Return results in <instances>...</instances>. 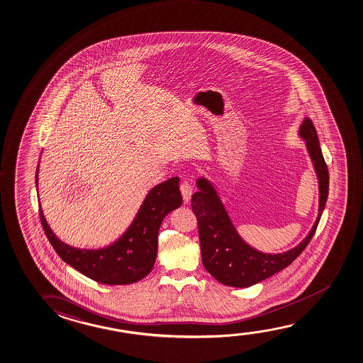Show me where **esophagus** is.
Listing matches in <instances>:
<instances>
[{
    "mask_svg": "<svg viewBox=\"0 0 363 363\" xmlns=\"http://www.w3.org/2000/svg\"><path fill=\"white\" fill-rule=\"evenodd\" d=\"M179 189H181V194H182L184 202L189 203V200H191V196H192V186L189 184V179H184V182L179 186Z\"/></svg>",
    "mask_w": 363,
    "mask_h": 363,
    "instance_id": "1",
    "label": "esophagus"
}]
</instances>
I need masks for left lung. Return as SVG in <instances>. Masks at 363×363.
I'll return each mask as SVG.
<instances>
[{
	"label": "left lung",
	"mask_w": 363,
	"mask_h": 363,
	"mask_svg": "<svg viewBox=\"0 0 363 363\" xmlns=\"http://www.w3.org/2000/svg\"><path fill=\"white\" fill-rule=\"evenodd\" d=\"M318 179V216L298 246L282 253H264L250 246L237 232L213 184L206 177L196 181L199 191L192 196V211L199 222L201 256L208 274L231 287H250L289 266L307 247L315 235L326 206L330 176L313 123L306 117L298 131Z\"/></svg>",
	"instance_id": "8db88e82"
}]
</instances>
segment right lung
<instances>
[{"instance_id": "add662e5", "label": "right lung", "mask_w": 363, "mask_h": 363, "mask_svg": "<svg viewBox=\"0 0 363 363\" xmlns=\"http://www.w3.org/2000/svg\"><path fill=\"white\" fill-rule=\"evenodd\" d=\"M38 176V166L36 171ZM179 179L155 186L142 202L127 231L107 247L84 250L63 243L53 233L40 206L43 231L62 261L86 277L104 284H131L146 277L157 256L158 230L163 218L182 205Z\"/></svg>"}]
</instances>
